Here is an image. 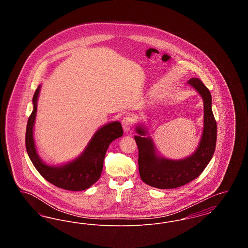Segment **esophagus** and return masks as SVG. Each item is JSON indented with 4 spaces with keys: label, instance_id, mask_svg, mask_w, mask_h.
<instances>
[{
    "label": "esophagus",
    "instance_id": "obj_1",
    "mask_svg": "<svg viewBox=\"0 0 248 248\" xmlns=\"http://www.w3.org/2000/svg\"><path fill=\"white\" fill-rule=\"evenodd\" d=\"M133 123H134V119L131 116H126L122 120V125H123V128L125 131V132H128L132 125H133Z\"/></svg>",
    "mask_w": 248,
    "mask_h": 248
}]
</instances>
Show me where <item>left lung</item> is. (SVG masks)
Returning a JSON list of instances; mask_svg holds the SVG:
<instances>
[{"label": "left lung", "mask_w": 248, "mask_h": 248, "mask_svg": "<svg viewBox=\"0 0 248 248\" xmlns=\"http://www.w3.org/2000/svg\"><path fill=\"white\" fill-rule=\"evenodd\" d=\"M203 100V131L197 150L182 160H171L158 156L154 141L142 125L135 137L139 148V170L142 181L157 189H175L199 177L212 159L217 142V122L212 111V97L207 87L198 78L188 82Z\"/></svg>", "instance_id": "left-lung-1"}]
</instances>
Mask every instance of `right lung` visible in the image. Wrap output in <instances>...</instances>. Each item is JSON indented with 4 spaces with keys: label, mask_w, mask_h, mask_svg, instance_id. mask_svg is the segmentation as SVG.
Here are the masks:
<instances>
[{
    "label": "right lung",
    "mask_w": 248,
    "mask_h": 248,
    "mask_svg": "<svg viewBox=\"0 0 248 248\" xmlns=\"http://www.w3.org/2000/svg\"><path fill=\"white\" fill-rule=\"evenodd\" d=\"M41 85L33 94V110L30 115L26 129V150L37 171L48 182L67 190H84L90 188L100 177L103 162L109 144L123 136L119 122L103 125L94 133L84 152L75 160L63 165H48L44 163L36 151L33 126L37 112V100Z\"/></svg>",
    "instance_id": "right-lung-1"
}]
</instances>
